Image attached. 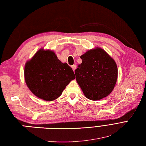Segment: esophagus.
Segmentation results:
<instances>
[{
  "label": "esophagus",
  "mask_w": 146,
  "mask_h": 146,
  "mask_svg": "<svg viewBox=\"0 0 146 146\" xmlns=\"http://www.w3.org/2000/svg\"><path fill=\"white\" fill-rule=\"evenodd\" d=\"M72 70L74 71V70L76 69L77 66H76V65H73V66H72Z\"/></svg>",
  "instance_id": "1"
}]
</instances>
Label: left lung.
<instances>
[{"label":"left lung","instance_id":"left-lung-1","mask_svg":"<svg viewBox=\"0 0 146 146\" xmlns=\"http://www.w3.org/2000/svg\"><path fill=\"white\" fill-rule=\"evenodd\" d=\"M82 62L75 70L76 80L87 99L98 100L110 94L117 79L114 60L100 48L80 56Z\"/></svg>","mask_w":146,"mask_h":146}]
</instances>
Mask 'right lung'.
I'll return each mask as SVG.
<instances>
[{
  "instance_id": "1",
  "label": "right lung",
  "mask_w": 146,
  "mask_h": 146,
  "mask_svg": "<svg viewBox=\"0 0 146 146\" xmlns=\"http://www.w3.org/2000/svg\"><path fill=\"white\" fill-rule=\"evenodd\" d=\"M25 82L38 98L56 99L71 80L76 78L72 69L57 59L54 52L40 49L25 64Z\"/></svg>"
}]
</instances>
